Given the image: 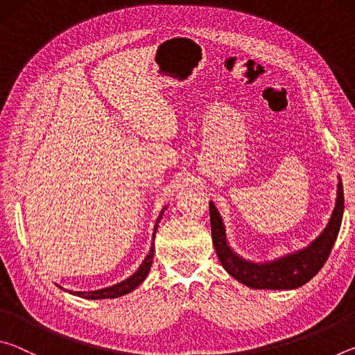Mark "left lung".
<instances>
[{
    "label": "left lung",
    "mask_w": 355,
    "mask_h": 355,
    "mask_svg": "<svg viewBox=\"0 0 355 355\" xmlns=\"http://www.w3.org/2000/svg\"><path fill=\"white\" fill-rule=\"evenodd\" d=\"M345 211L343 184L338 177L335 208L327 225L305 248L290 252L269 261H252L238 255L228 244L225 225L214 203L209 200V222L216 254L225 271L254 290H296L320 272L338 236Z\"/></svg>",
    "instance_id": "1"
}]
</instances>
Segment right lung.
I'll return each mask as SVG.
<instances>
[{"label": "right lung", "instance_id": "add662e5", "mask_svg": "<svg viewBox=\"0 0 355 355\" xmlns=\"http://www.w3.org/2000/svg\"><path fill=\"white\" fill-rule=\"evenodd\" d=\"M167 207H164L161 209V213L158 216V219L155 222V227H153V235H152V245H150V250L147 257L144 258V261L141 263V266L136 269V272H133L122 282H119L116 285H111V286H106V288H101V290H94V291H69L70 294H73V296H80L84 299H114V297H120L123 296V294H128L133 290H136L137 286H139L146 277L148 275L150 268H152V263H153V255H155V235H156V228H158V224L161 218H163V213ZM67 291V290H65Z\"/></svg>", "mask_w": 355, "mask_h": 355}]
</instances>
